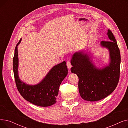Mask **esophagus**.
Segmentation results:
<instances>
[{
  "instance_id": "34e87169",
  "label": "esophagus",
  "mask_w": 128,
  "mask_h": 128,
  "mask_svg": "<svg viewBox=\"0 0 128 128\" xmlns=\"http://www.w3.org/2000/svg\"><path fill=\"white\" fill-rule=\"evenodd\" d=\"M66 65H67V67H68V69H70V68H71V67L72 66V65H71L70 62L69 61V60H68V61L66 62Z\"/></svg>"
}]
</instances>
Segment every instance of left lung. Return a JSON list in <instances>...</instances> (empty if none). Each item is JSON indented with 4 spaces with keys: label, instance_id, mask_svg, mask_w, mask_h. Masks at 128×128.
<instances>
[{
    "label": "left lung",
    "instance_id": "1",
    "mask_svg": "<svg viewBox=\"0 0 128 128\" xmlns=\"http://www.w3.org/2000/svg\"><path fill=\"white\" fill-rule=\"evenodd\" d=\"M110 40L100 42L101 46L108 49L110 63L108 66L99 69L93 64L90 58L83 52L72 55L71 72L79 78L80 95L88 101H98L108 96L117 86L120 76V53L116 40L108 30Z\"/></svg>",
    "mask_w": 128,
    "mask_h": 128
}]
</instances>
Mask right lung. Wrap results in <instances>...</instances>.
<instances>
[{
    "label": "right lung",
    "instance_id": "1",
    "mask_svg": "<svg viewBox=\"0 0 128 128\" xmlns=\"http://www.w3.org/2000/svg\"><path fill=\"white\" fill-rule=\"evenodd\" d=\"M16 44L13 59V70L17 89L23 98L29 102L42 107L55 104L60 86L68 73L66 62L64 61L52 68L42 81L36 85H28L21 81L18 75V58Z\"/></svg>",
    "mask_w": 128,
    "mask_h": 128
}]
</instances>
